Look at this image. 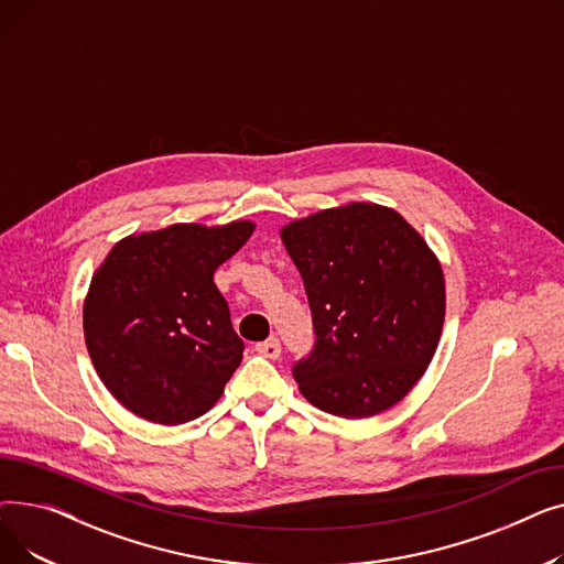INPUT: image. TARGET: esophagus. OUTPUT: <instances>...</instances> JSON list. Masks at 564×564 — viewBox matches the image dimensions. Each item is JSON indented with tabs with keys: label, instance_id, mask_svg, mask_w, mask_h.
<instances>
[{
	"label": "esophagus",
	"instance_id": "esophagus-1",
	"mask_svg": "<svg viewBox=\"0 0 564 564\" xmlns=\"http://www.w3.org/2000/svg\"><path fill=\"white\" fill-rule=\"evenodd\" d=\"M256 351L260 354V357H264V359H279L281 357V343L276 338H270V340H264V343H258Z\"/></svg>",
	"mask_w": 564,
	"mask_h": 564
}]
</instances>
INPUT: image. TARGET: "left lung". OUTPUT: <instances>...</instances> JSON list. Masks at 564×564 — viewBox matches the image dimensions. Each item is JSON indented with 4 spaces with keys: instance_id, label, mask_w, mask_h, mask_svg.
Instances as JSON below:
<instances>
[{
    "instance_id": "8db88e82",
    "label": "left lung",
    "mask_w": 564,
    "mask_h": 564,
    "mask_svg": "<svg viewBox=\"0 0 564 564\" xmlns=\"http://www.w3.org/2000/svg\"><path fill=\"white\" fill-rule=\"evenodd\" d=\"M281 240L313 315L315 345L292 366L304 398L340 419L398 404L427 370L446 317V283L427 242L377 203L297 219Z\"/></svg>"
}]
</instances>
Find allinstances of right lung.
Returning a JSON list of instances; mask_svg holds the SVG:
<instances>
[{
    "label": "right lung",
    "mask_w": 564,
    "mask_h": 564,
    "mask_svg": "<svg viewBox=\"0 0 564 564\" xmlns=\"http://www.w3.org/2000/svg\"><path fill=\"white\" fill-rule=\"evenodd\" d=\"M251 221L173 224L113 245L84 302V338L109 393L139 419L194 421L221 398L245 343L215 285Z\"/></svg>",
    "instance_id": "1"
}]
</instances>
